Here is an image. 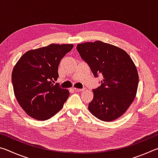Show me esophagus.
Masks as SVG:
<instances>
[{"label":"esophagus","instance_id":"34e87169","mask_svg":"<svg viewBox=\"0 0 158 158\" xmlns=\"http://www.w3.org/2000/svg\"><path fill=\"white\" fill-rule=\"evenodd\" d=\"M73 90L76 92H81L84 90V89H77V88H73Z\"/></svg>","mask_w":158,"mask_h":158}]
</instances>
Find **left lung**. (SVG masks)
<instances>
[{
  "label": "left lung",
  "instance_id": "left-lung-1",
  "mask_svg": "<svg viewBox=\"0 0 158 158\" xmlns=\"http://www.w3.org/2000/svg\"><path fill=\"white\" fill-rule=\"evenodd\" d=\"M77 49L94 77H102L101 85L93 90L89 111L103 121L121 116L135 100L139 84L137 69L130 56L101 41L79 44Z\"/></svg>",
  "mask_w": 158,
  "mask_h": 158
}]
</instances>
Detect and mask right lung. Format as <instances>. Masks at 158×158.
<instances>
[{
    "label": "right lung",
    "mask_w": 158,
    "mask_h": 158,
    "mask_svg": "<svg viewBox=\"0 0 158 158\" xmlns=\"http://www.w3.org/2000/svg\"><path fill=\"white\" fill-rule=\"evenodd\" d=\"M73 44H52L25 53L13 69L12 82L19 104L28 116L44 121L59 111L69 95L59 84L60 61Z\"/></svg>",
    "instance_id": "obj_1"
}]
</instances>
